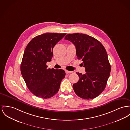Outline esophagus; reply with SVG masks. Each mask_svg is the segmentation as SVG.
Wrapping results in <instances>:
<instances>
[{
    "instance_id": "1",
    "label": "esophagus",
    "mask_w": 130,
    "mask_h": 130,
    "mask_svg": "<svg viewBox=\"0 0 130 130\" xmlns=\"http://www.w3.org/2000/svg\"><path fill=\"white\" fill-rule=\"evenodd\" d=\"M66 73L67 74H70V73H72V71H68V70H66Z\"/></svg>"
}]
</instances>
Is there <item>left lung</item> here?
Here are the masks:
<instances>
[{"instance_id":"obj_1","label":"left lung","mask_w":130,"mask_h":130,"mask_svg":"<svg viewBox=\"0 0 130 130\" xmlns=\"http://www.w3.org/2000/svg\"><path fill=\"white\" fill-rule=\"evenodd\" d=\"M64 39L75 45L77 58L83 61L86 72L85 74L77 72L79 80L73 85L74 92L84 99L95 98L104 91L111 70L104 46L95 38L83 34H69Z\"/></svg>"}]
</instances>
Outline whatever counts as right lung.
I'll return each mask as SVG.
<instances>
[{"label": "right lung", "instance_id": "add662e5", "mask_svg": "<svg viewBox=\"0 0 130 130\" xmlns=\"http://www.w3.org/2000/svg\"><path fill=\"white\" fill-rule=\"evenodd\" d=\"M66 34L46 33L36 36L27 45L21 64L26 86L35 95L43 99L55 95L66 73L62 69H47L55 45Z\"/></svg>", "mask_w": 130, "mask_h": 130}]
</instances>
